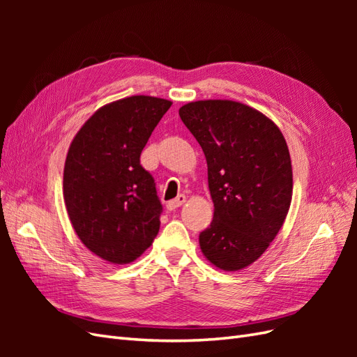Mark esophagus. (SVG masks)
<instances>
[{"instance_id": "34e87169", "label": "esophagus", "mask_w": 357, "mask_h": 357, "mask_svg": "<svg viewBox=\"0 0 357 357\" xmlns=\"http://www.w3.org/2000/svg\"><path fill=\"white\" fill-rule=\"evenodd\" d=\"M185 202H186V197H185V195H178L177 198L168 201V204H167V208H168L169 211H172V210H176V208L181 207V205L185 204Z\"/></svg>"}]
</instances>
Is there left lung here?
<instances>
[{
    "label": "left lung",
    "mask_w": 357,
    "mask_h": 357,
    "mask_svg": "<svg viewBox=\"0 0 357 357\" xmlns=\"http://www.w3.org/2000/svg\"><path fill=\"white\" fill-rule=\"evenodd\" d=\"M178 114L208 168L214 214L199 234L201 252L219 269L238 271L265 253L289 213L287 143L271 119L238 101L188 102Z\"/></svg>",
    "instance_id": "obj_1"
}]
</instances>
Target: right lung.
Segmentation results:
<instances>
[{
	"label": "right lung",
	"instance_id": "1",
	"mask_svg": "<svg viewBox=\"0 0 357 357\" xmlns=\"http://www.w3.org/2000/svg\"><path fill=\"white\" fill-rule=\"evenodd\" d=\"M171 101L134 95L102 105L75 134L63 167V201L86 248L114 265L134 262L159 232L155 180L139 165Z\"/></svg>",
	"mask_w": 357,
	"mask_h": 357
}]
</instances>
